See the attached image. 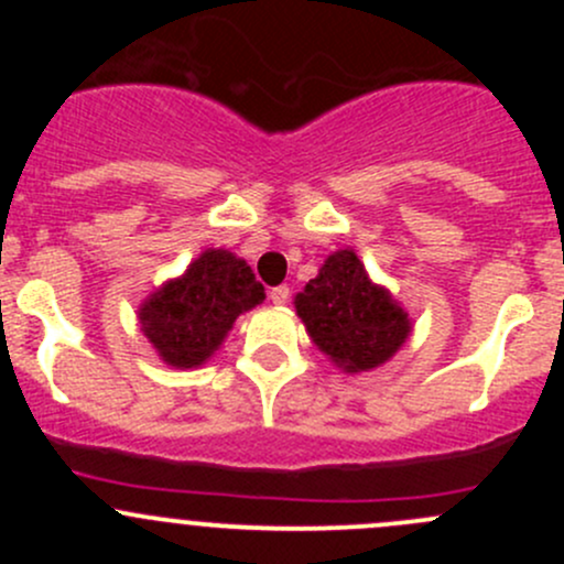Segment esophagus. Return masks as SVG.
Instances as JSON below:
<instances>
[{
    "label": "esophagus",
    "mask_w": 564,
    "mask_h": 564,
    "mask_svg": "<svg viewBox=\"0 0 564 564\" xmlns=\"http://www.w3.org/2000/svg\"><path fill=\"white\" fill-rule=\"evenodd\" d=\"M289 297H292L289 286H272L270 289V303L272 305H286Z\"/></svg>",
    "instance_id": "1"
}]
</instances>
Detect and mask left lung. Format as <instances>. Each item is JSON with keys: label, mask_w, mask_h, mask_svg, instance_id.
Returning a JSON list of instances; mask_svg holds the SVG:
<instances>
[{"label": "left lung", "mask_w": 564, "mask_h": 564, "mask_svg": "<svg viewBox=\"0 0 564 564\" xmlns=\"http://www.w3.org/2000/svg\"><path fill=\"white\" fill-rule=\"evenodd\" d=\"M311 340L346 373L388 362L412 333V322L384 286L368 278L351 248L327 256L314 281L294 297Z\"/></svg>", "instance_id": "1"}]
</instances>
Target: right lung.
<instances>
[{
  "mask_svg": "<svg viewBox=\"0 0 564 564\" xmlns=\"http://www.w3.org/2000/svg\"><path fill=\"white\" fill-rule=\"evenodd\" d=\"M264 300L246 259L207 248L185 275L163 283L141 303L139 322L166 366L196 368L224 344L235 318Z\"/></svg>",
  "mask_w": 564,
  "mask_h": 564,
  "instance_id": "1",
  "label": "right lung"
}]
</instances>
